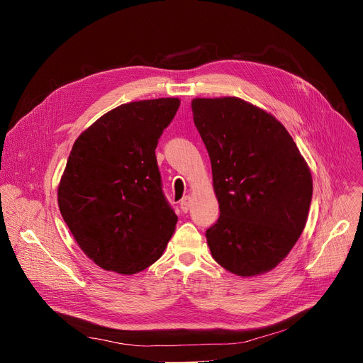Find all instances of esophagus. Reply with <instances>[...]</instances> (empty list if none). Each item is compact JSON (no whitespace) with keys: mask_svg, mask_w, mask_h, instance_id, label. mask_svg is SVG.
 <instances>
[{"mask_svg":"<svg viewBox=\"0 0 363 363\" xmlns=\"http://www.w3.org/2000/svg\"><path fill=\"white\" fill-rule=\"evenodd\" d=\"M191 197L189 196H185L182 200H181V211L184 212V213H186L188 211H189V207H191Z\"/></svg>","mask_w":363,"mask_h":363,"instance_id":"1","label":"esophagus"}]
</instances>
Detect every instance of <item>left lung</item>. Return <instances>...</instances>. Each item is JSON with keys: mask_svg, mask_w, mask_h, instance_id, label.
I'll list each match as a JSON object with an SVG mask.
<instances>
[{"mask_svg": "<svg viewBox=\"0 0 363 363\" xmlns=\"http://www.w3.org/2000/svg\"><path fill=\"white\" fill-rule=\"evenodd\" d=\"M220 216L206 231L213 259L238 277L272 271L306 225L312 175L289 130L237 97L194 99Z\"/></svg>", "mask_w": 363, "mask_h": 363, "instance_id": "obj_1", "label": "left lung"}]
</instances>
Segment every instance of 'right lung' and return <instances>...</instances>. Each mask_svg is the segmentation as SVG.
I'll use <instances>...</instances> for the list:
<instances>
[{
    "instance_id": "add662e5",
    "label": "right lung",
    "mask_w": 363,
    "mask_h": 363,
    "mask_svg": "<svg viewBox=\"0 0 363 363\" xmlns=\"http://www.w3.org/2000/svg\"><path fill=\"white\" fill-rule=\"evenodd\" d=\"M179 104V99L122 104L72 147L59 207L82 252L106 271H144L175 231L178 216L163 194L155 150Z\"/></svg>"
}]
</instances>
